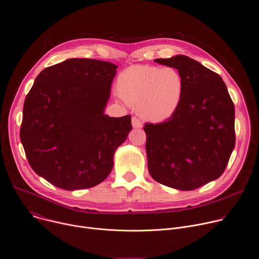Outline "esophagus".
Listing matches in <instances>:
<instances>
[{
	"instance_id": "1",
	"label": "esophagus",
	"mask_w": 259,
	"mask_h": 259,
	"mask_svg": "<svg viewBox=\"0 0 259 259\" xmlns=\"http://www.w3.org/2000/svg\"><path fill=\"white\" fill-rule=\"evenodd\" d=\"M131 123H132V126H133V128H142L143 127V124H142V122H140L137 117H132V120H131Z\"/></svg>"
}]
</instances>
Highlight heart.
Returning <instances> with one entry per match:
<instances>
[{"instance_id":"obj_1","label":"heart","mask_w":259,"mask_h":259,"mask_svg":"<svg viewBox=\"0 0 259 259\" xmlns=\"http://www.w3.org/2000/svg\"><path fill=\"white\" fill-rule=\"evenodd\" d=\"M120 99L135 107L151 122H162L178 109L184 91L182 74L172 67L136 65L125 69L116 79Z\"/></svg>"}]
</instances>
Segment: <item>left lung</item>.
I'll return each instance as SVG.
<instances>
[{
	"instance_id": "8db88e82",
	"label": "left lung",
	"mask_w": 259,
	"mask_h": 259,
	"mask_svg": "<svg viewBox=\"0 0 259 259\" xmlns=\"http://www.w3.org/2000/svg\"><path fill=\"white\" fill-rule=\"evenodd\" d=\"M155 62L176 68L184 91L166 122L144 127L149 172L162 185L194 190L225 170L236 145L234 105L220 75L199 62L184 55Z\"/></svg>"
}]
</instances>
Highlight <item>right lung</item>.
<instances>
[{
	"mask_svg": "<svg viewBox=\"0 0 259 259\" xmlns=\"http://www.w3.org/2000/svg\"><path fill=\"white\" fill-rule=\"evenodd\" d=\"M117 66L69 59L36 77L22 111L20 140L33 170L64 190L97 186L132 130L131 116L104 113Z\"/></svg>",
	"mask_w": 259,
	"mask_h": 259,
	"instance_id": "obj_1",
	"label": "right lung"
}]
</instances>
